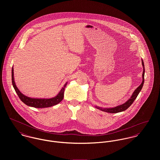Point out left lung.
<instances>
[{"mask_svg":"<svg viewBox=\"0 0 160 160\" xmlns=\"http://www.w3.org/2000/svg\"><path fill=\"white\" fill-rule=\"evenodd\" d=\"M142 65L143 67V74H142V82L141 83V84L137 88V89L134 91L133 92L131 97L126 102H125L124 104H122L121 105L117 106L114 108H102L100 107H95L96 108L99 109L103 112H105L107 113H119V112H121L123 111H125L126 110H127L134 102V101L136 100V98H137L138 94L139 93V92L141 91L143 83H144V74H145V68H144V63L143 60H142Z\"/></svg>","mask_w":160,"mask_h":160,"instance_id":"obj_1","label":"left lung"}]
</instances>
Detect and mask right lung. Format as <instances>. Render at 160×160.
<instances>
[{"instance_id":"1","label":"right lung","mask_w":160,"mask_h":160,"mask_svg":"<svg viewBox=\"0 0 160 160\" xmlns=\"http://www.w3.org/2000/svg\"><path fill=\"white\" fill-rule=\"evenodd\" d=\"M12 84L15 89V91L17 92L18 96L20 98V100L23 102L24 103L27 105L28 106L34 107V108H46V107H50L53 105H55L58 103H59L63 98L64 97V91L65 88H66V86L67 83H66L64 86V87L61 89L60 92L58 93V94L52 98L48 99H41V98H32L28 97L25 96L23 95L22 93L18 90L17 86L15 85V81H14V76H13V68H12Z\"/></svg>"}]
</instances>
